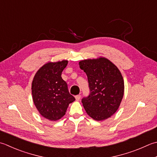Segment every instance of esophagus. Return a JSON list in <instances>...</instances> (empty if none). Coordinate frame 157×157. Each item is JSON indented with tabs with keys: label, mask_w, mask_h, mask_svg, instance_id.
Masks as SVG:
<instances>
[{
	"label": "esophagus",
	"mask_w": 157,
	"mask_h": 157,
	"mask_svg": "<svg viewBox=\"0 0 157 157\" xmlns=\"http://www.w3.org/2000/svg\"><path fill=\"white\" fill-rule=\"evenodd\" d=\"M80 97H81V96H80V95H79V94L76 95V96L75 97V100H76V101H79V99H80Z\"/></svg>",
	"instance_id": "34e87169"
}]
</instances>
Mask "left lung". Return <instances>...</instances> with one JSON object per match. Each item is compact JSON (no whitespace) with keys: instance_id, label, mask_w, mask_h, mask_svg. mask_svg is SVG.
Masks as SVG:
<instances>
[{"instance_id":"obj_1","label":"left lung","mask_w":157,"mask_h":157,"mask_svg":"<svg viewBox=\"0 0 157 157\" xmlns=\"http://www.w3.org/2000/svg\"><path fill=\"white\" fill-rule=\"evenodd\" d=\"M80 69L88 77L90 94L82 102L89 116L97 121H104L114 114L124 95V84L120 70L104 57L83 60Z\"/></svg>"}]
</instances>
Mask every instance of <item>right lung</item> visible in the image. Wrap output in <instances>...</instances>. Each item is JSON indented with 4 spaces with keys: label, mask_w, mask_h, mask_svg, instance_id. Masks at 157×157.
I'll return each mask as SVG.
<instances>
[{
    "label": "right lung",
    "mask_w": 157,
    "mask_h": 157,
    "mask_svg": "<svg viewBox=\"0 0 157 157\" xmlns=\"http://www.w3.org/2000/svg\"><path fill=\"white\" fill-rule=\"evenodd\" d=\"M68 60L45 63L35 73L32 82L34 104L43 117L52 121L65 114L69 103L75 100L70 94L61 74Z\"/></svg>",
    "instance_id": "obj_1"
}]
</instances>
